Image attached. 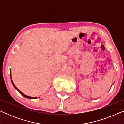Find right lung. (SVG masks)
<instances>
[{
    "mask_svg": "<svg viewBox=\"0 0 124 124\" xmlns=\"http://www.w3.org/2000/svg\"><path fill=\"white\" fill-rule=\"evenodd\" d=\"M11 82H12V85H13V86H14V87L15 88V89H17V90H18V91H19V93H20V94H21V95H23V96H24V97H25V98H29V99H36V98H37L36 97H30V96H27V95H25L24 94H23V93H22V92H21V91H20L19 89H17V87H16V86L15 85V84H13V81H12V79H11Z\"/></svg>",
    "mask_w": 124,
    "mask_h": 124,
    "instance_id": "add662e5",
    "label": "right lung"
}]
</instances>
